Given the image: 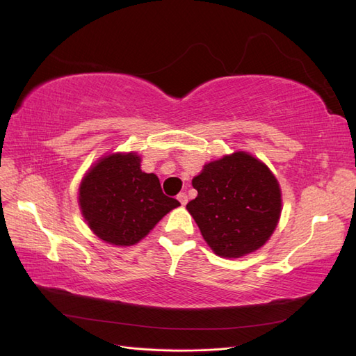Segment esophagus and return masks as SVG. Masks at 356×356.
<instances>
[{"label": "esophagus", "instance_id": "obj_1", "mask_svg": "<svg viewBox=\"0 0 356 356\" xmlns=\"http://www.w3.org/2000/svg\"><path fill=\"white\" fill-rule=\"evenodd\" d=\"M177 199L179 200L181 204H187V202H188V197H187L186 193H179V195L177 196Z\"/></svg>", "mask_w": 356, "mask_h": 356}]
</instances>
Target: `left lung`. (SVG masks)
Masks as SVG:
<instances>
[{"label": "left lung", "instance_id": "8db88e82", "mask_svg": "<svg viewBox=\"0 0 356 356\" xmlns=\"http://www.w3.org/2000/svg\"><path fill=\"white\" fill-rule=\"evenodd\" d=\"M187 209L215 254L238 258L263 246L281 215V188L260 160L238 152L204 165L193 178Z\"/></svg>", "mask_w": 356, "mask_h": 356}]
</instances>
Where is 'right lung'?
<instances>
[{
    "instance_id": "obj_1",
    "label": "right lung",
    "mask_w": 356,
    "mask_h": 356,
    "mask_svg": "<svg viewBox=\"0 0 356 356\" xmlns=\"http://www.w3.org/2000/svg\"><path fill=\"white\" fill-rule=\"evenodd\" d=\"M135 153L111 154L99 160L80 186V208L99 239L135 245L174 208L177 199L163 195L154 174L141 170Z\"/></svg>"
}]
</instances>
